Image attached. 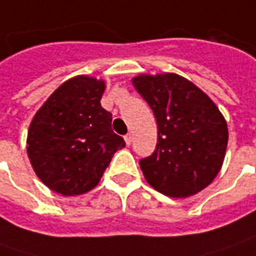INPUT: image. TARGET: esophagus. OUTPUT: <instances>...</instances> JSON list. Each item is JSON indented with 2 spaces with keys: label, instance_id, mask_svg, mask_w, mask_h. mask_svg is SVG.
<instances>
[{
  "label": "esophagus",
  "instance_id": "34e87169",
  "mask_svg": "<svg viewBox=\"0 0 256 256\" xmlns=\"http://www.w3.org/2000/svg\"><path fill=\"white\" fill-rule=\"evenodd\" d=\"M124 140H125V144H126V145H131V142H132V135H131V134H126V135L124 136Z\"/></svg>",
  "mask_w": 256,
  "mask_h": 256
}]
</instances>
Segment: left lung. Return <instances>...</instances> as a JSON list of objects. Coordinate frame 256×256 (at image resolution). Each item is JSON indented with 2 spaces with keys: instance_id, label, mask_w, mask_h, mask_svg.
I'll return each instance as SVG.
<instances>
[{
  "instance_id": "8db88e82",
  "label": "left lung",
  "mask_w": 256,
  "mask_h": 256,
  "mask_svg": "<svg viewBox=\"0 0 256 256\" xmlns=\"http://www.w3.org/2000/svg\"><path fill=\"white\" fill-rule=\"evenodd\" d=\"M132 84L151 106L158 126L155 151L140 161L146 182L171 198L206 188L221 170L228 144L218 106L176 74L138 75Z\"/></svg>"
}]
</instances>
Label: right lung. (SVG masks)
<instances>
[{"mask_svg": "<svg viewBox=\"0 0 256 256\" xmlns=\"http://www.w3.org/2000/svg\"><path fill=\"white\" fill-rule=\"evenodd\" d=\"M105 82L80 75L56 88L31 121L26 152L36 176L65 196L96 186L112 155L125 146L101 106Z\"/></svg>", "mask_w": 256, "mask_h": 256, "instance_id": "obj_1", "label": "right lung"}]
</instances>
